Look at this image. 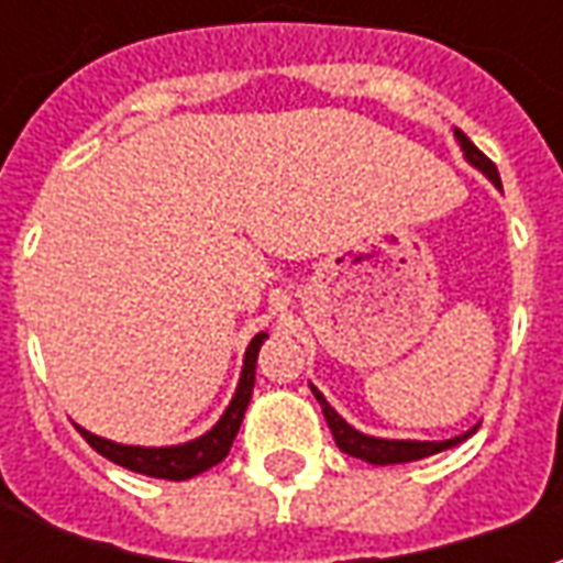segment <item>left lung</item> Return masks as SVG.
I'll use <instances>...</instances> for the list:
<instances>
[{
	"label": "left lung",
	"mask_w": 563,
	"mask_h": 563,
	"mask_svg": "<svg viewBox=\"0 0 563 563\" xmlns=\"http://www.w3.org/2000/svg\"><path fill=\"white\" fill-rule=\"evenodd\" d=\"M455 141H459L461 153H464V159L471 162L476 172H483L492 184L500 189V174H497L495 162L485 159L479 150L473 147V141L455 129ZM310 391L317 395L319 407H322V413H325V422H329L331 434H334V443L341 446V452L346 455H353V459H362L367 464H407V461H419V459H428V455H437V452H443V449H452L459 446L461 440H467V437L476 431H464L459 437H449V440H389V437H374V434H365V431H358L353 424L346 422L329 401H325V395L317 389V386H310Z\"/></svg>",
	"instance_id": "obj_1"
}]
</instances>
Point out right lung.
<instances>
[{"label":"right lung","mask_w":563,"mask_h":563,"mask_svg":"<svg viewBox=\"0 0 563 563\" xmlns=\"http://www.w3.org/2000/svg\"><path fill=\"white\" fill-rule=\"evenodd\" d=\"M265 331H258L256 338L250 341L244 353V367H241V379L234 386V395L229 407L222 410V416L217 419V424L205 431L196 440H186V443H177V446H129V443H114L108 437H99L80 428V437L90 443L102 459L114 461L120 467H126L132 473H144V476H156V479H172V483H180V479H192L198 473H205L213 464H220L229 449H232V440L238 437V428L244 422L246 404L253 398V386H256V358L262 343H265Z\"/></svg>","instance_id":"right-lung-1"}]
</instances>
